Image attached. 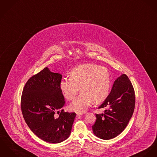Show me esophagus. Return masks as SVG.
Returning <instances> with one entry per match:
<instances>
[{"instance_id":"1","label":"esophagus","mask_w":157,"mask_h":157,"mask_svg":"<svg viewBox=\"0 0 157 157\" xmlns=\"http://www.w3.org/2000/svg\"><path fill=\"white\" fill-rule=\"evenodd\" d=\"M76 113H77V116H80V115H82V113H79V112H77Z\"/></svg>"}]
</instances>
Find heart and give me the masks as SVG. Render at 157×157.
Masks as SVG:
<instances>
[{"label":"heart","mask_w":157,"mask_h":157,"mask_svg":"<svg viewBox=\"0 0 157 157\" xmlns=\"http://www.w3.org/2000/svg\"><path fill=\"white\" fill-rule=\"evenodd\" d=\"M70 78H64L60 88L65 98L73 100L81 87L80 95L72 101V110L82 113L94 102L99 104L107 98L109 94L111 77L105 67L94 63H85L74 68Z\"/></svg>","instance_id":"obj_1"}]
</instances>
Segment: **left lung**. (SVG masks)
Returning <instances> with one entry per match:
<instances>
[{
	"label": "left lung",
	"mask_w": 157,
	"mask_h": 157,
	"mask_svg": "<svg viewBox=\"0 0 157 157\" xmlns=\"http://www.w3.org/2000/svg\"><path fill=\"white\" fill-rule=\"evenodd\" d=\"M135 92L126 74L115 81L110 94L99 109L105 108L104 113L96 114L92 126L94 134L101 139L109 140L120 134L126 128L135 107Z\"/></svg>",
	"instance_id": "1"
}]
</instances>
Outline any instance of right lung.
I'll use <instances>...</instances> for the list:
<instances>
[{
    "instance_id": "obj_1",
    "label": "right lung",
    "mask_w": 157,
    "mask_h": 157,
    "mask_svg": "<svg viewBox=\"0 0 157 157\" xmlns=\"http://www.w3.org/2000/svg\"><path fill=\"white\" fill-rule=\"evenodd\" d=\"M62 75L47 67L32 76L25 84L21 98V109L29 128L44 141L58 143L70 135L75 113L61 110L65 105L60 88Z\"/></svg>"
}]
</instances>
